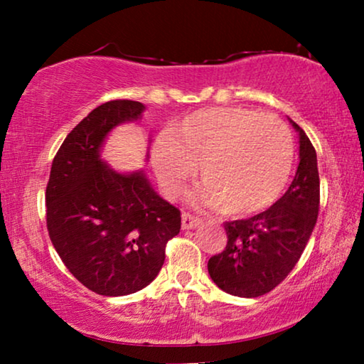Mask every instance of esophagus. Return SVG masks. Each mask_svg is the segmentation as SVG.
<instances>
[{
    "label": "esophagus",
    "mask_w": 364,
    "mask_h": 364,
    "mask_svg": "<svg viewBox=\"0 0 364 364\" xmlns=\"http://www.w3.org/2000/svg\"><path fill=\"white\" fill-rule=\"evenodd\" d=\"M198 223H200V218L192 215V213L183 212L182 213V228L183 230H191V228H196Z\"/></svg>",
    "instance_id": "esophagus-1"
}]
</instances>
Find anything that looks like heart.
<instances>
[{"label":"heart","instance_id":"heart-1","mask_svg":"<svg viewBox=\"0 0 364 364\" xmlns=\"http://www.w3.org/2000/svg\"><path fill=\"white\" fill-rule=\"evenodd\" d=\"M293 164L295 142L287 124L245 107L193 112L152 149L154 171L168 196H178L200 166V200L232 217L270 207L285 191Z\"/></svg>","mask_w":364,"mask_h":364}]
</instances>
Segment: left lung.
<instances>
[{
  "label": "left lung",
  "instance_id": "left-lung-1",
  "mask_svg": "<svg viewBox=\"0 0 364 364\" xmlns=\"http://www.w3.org/2000/svg\"><path fill=\"white\" fill-rule=\"evenodd\" d=\"M290 122L300 136V164L290 187L265 212L223 223L227 245L208 260V275L230 295L255 298L280 285L315 228L320 208L316 152L305 131Z\"/></svg>",
  "mask_w": 364,
  "mask_h": 364
}]
</instances>
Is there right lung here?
<instances>
[{
	"label": "right lung",
	"instance_id": "obj_1",
	"mask_svg": "<svg viewBox=\"0 0 364 364\" xmlns=\"http://www.w3.org/2000/svg\"><path fill=\"white\" fill-rule=\"evenodd\" d=\"M144 104L117 99L68 134L46 187V223L58 255L97 295H131L159 275L181 210L154 191L144 171L122 173L101 159L109 132L142 117Z\"/></svg>",
	"mask_w": 364,
	"mask_h": 364
}]
</instances>
